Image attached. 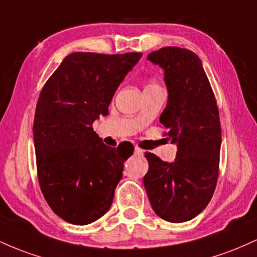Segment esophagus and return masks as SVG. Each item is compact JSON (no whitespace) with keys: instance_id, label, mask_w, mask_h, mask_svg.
Here are the masks:
<instances>
[{"instance_id":"obj_1","label":"esophagus","mask_w":257,"mask_h":257,"mask_svg":"<svg viewBox=\"0 0 257 257\" xmlns=\"http://www.w3.org/2000/svg\"><path fill=\"white\" fill-rule=\"evenodd\" d=\"M134 153H135V156H143L144 155V151L141 149H139V147H135Z\"/></svg>"}]
</instances>
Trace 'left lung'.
I'll return each mask as SVG.
<instances>
[{
	"instance_id": "obj_1",
	"label": "left lung",
	"mask_w": 257,
	"mask_h": 257,
	"mask_svg": "<svg viewBox=\"0 0 257 257\" xmlns=\"http://www.w3.org/2000/svg\"><path fill=\"white\" fill-rule=\"evenodd\" d=\"M147 59L164 70L168 102L159 122L176 144L175 161L146 152L144 176L155 213L169 222H185L203 211L219 176L221 125L219 108L202 61L188 49L164 47Z\"/></svg>"
}]
</instances>
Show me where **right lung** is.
I'll return each instance as SVG.
<instances>
[{
  "instance_id": "1",
  "label": "right lung",
  "mask_w": 257,
  "mask_h": 257,
  "mask_svg": "<svg viewBox=\"0 0 257 257\" xmlns=\"http://www.w3.org/2000/svg\"><path fill=\"white\" fill-rule=\"evenodd\" d=\"M143 53L69 54L41 90L34 120L38 182L59 217L88 225L107 213L134 146H106L93 131Z\"/></svg>"
}]
</instances>
